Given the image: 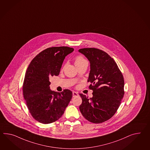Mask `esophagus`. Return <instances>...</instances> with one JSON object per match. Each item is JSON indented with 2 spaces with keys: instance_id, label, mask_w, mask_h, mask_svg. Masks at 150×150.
Wrapping results in <instances>:
<instances>
[{
  "instance_id": "esophagus-1",
  "label": "esophagus",
  "mask_w": 150,
  "mask_h": 150,
  "mask_svg": "<svg viewBox=\"0 0 150 150\" xmlns=\"http://www.w3.org/2000/svg\"><path fill=\"white\" fill-rule=\"evenodd\" d=\"M73 96L74 98L79 96V94L76 91H73Z\"/></svg>"
}]
</instances>
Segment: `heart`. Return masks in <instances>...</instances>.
<instances>
[{
  "instance_id": "obj_1",
  "label": "heart",
  "mask_w": 150,
  "mask_h": 150,
  "mask_svg": "<svg viewBox=\"0 0 150 150\" xmlns=\"http://www.w3.org/2000/svg\"><path fill=\"white\" fill-rule=\"evenodd\" d=\"M87 61L86 59H84V57L81 55L77 56L75 58V64L77 68L81 65L83 64L84 63H87Z\"/></svg>"
}]
</instances>
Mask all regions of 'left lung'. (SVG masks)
Listing matches in <instances>:
<instances>
[{
  "mask_svg": "<svg viewBox=\"0 0 150 150\" xmlns=\"http://www.w3.org/2000/svg\"><path fill=\"white\" fill-rule=\"evenodd\" d=\"M79 51L91 63L88 82L93 91L91 98L80 94L81 113L91 122L102 123L113 117L120 105L125 94L124 77L116 62L105 51L94 48Z\"/></svg>",
  "mask_w": 150,
  "mask_h": 150,
  "instance_id": "8db88e82",
  "label": "left lung"
}]
</instances>
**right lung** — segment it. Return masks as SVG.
Returning <instances> with one entry per match:
<instances>
[{
    "label": "right lung",
    "mask_w": 150,
    "mask_h": 150,
    "mask_svg": "<svg viewBox=\"0 0 150 150\" xmlns=\"http://www.w3.org/2000/svg\"><path fill=\"white\" fill-rule=\"evenodd\" d=\"M68 47H55L41 51L30 62L26 71L23 93L32 117L48 124L59 120L73 96L72 91L50 89L49 77L58 76L66 56L74 51Z\"/></svg>",
    "instance_id": "add662e5"
}]
</instances>
